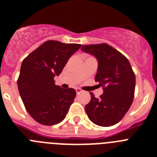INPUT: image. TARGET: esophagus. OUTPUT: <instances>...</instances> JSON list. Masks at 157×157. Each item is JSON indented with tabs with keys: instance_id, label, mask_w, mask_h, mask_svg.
I'll list each match as a JSON object with an SVG mask.
<instances>
[{
	"instance_id": "esophagus-1",
	"label": "esophagus",
	"mask_w": 157,
	"mask_h": 157,
	"mask_svg": "<svg viewBox=\"0 0 157 157\" xmlns=\"http://www.w3.org/2000/svg\"><path fill=\"white\" fill-rule=\"evenodd\" d=\"M75 91H76V94H80V93H81L82 90L81 89L77 88V89H75Z\"/></svg>"
}]
</instances>
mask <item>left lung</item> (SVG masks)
<instances>
[{
	"instance_id": "8db88e82",
	"label": "left lung",
	"mask_w": 157,
	"mask_h": 157,
	"mask_svg": "<svg viewBox=\"0 0 157 157\" xmlns=\"http://www.w3.org/2000/svg\"><path fill=\"white\" fill-rule=\"evenodd\" d=\"M82 51L98 59L95 81L103 88V94L85 106L89 119L101 127H111L120 121L133 102L135 75L127 57L106 43L83 45Z\"/></svg>"
}]
</instances>
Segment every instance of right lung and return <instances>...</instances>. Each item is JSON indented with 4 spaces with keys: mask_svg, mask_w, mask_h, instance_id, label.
I'll return each instance as SVG.
<instances>
[{
    "mask_svg": "<svg viewBox=\"0 0 157 157\" xmlns=\"http://www.w3.org/2000/svg\"><path fill=\"white\" fill-rule=\"evenodd\" d=\"M81 47L47 41L22 62L17 80L18 89L25 108L33 119L42 125L52 126L64 120L76 92L55 85L69 58Z\"/></svg>",
    "mask_w": 157,
    "mask_h": 157,
    "instance_id": "add662e5",
    "label": "right lung"
}]
</instances>
